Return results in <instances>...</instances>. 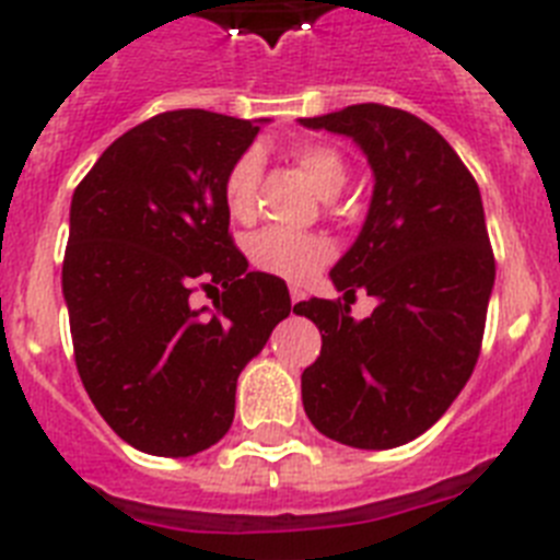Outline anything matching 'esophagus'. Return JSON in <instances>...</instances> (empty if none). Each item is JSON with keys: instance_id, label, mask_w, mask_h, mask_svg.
<instances>
[{"instance_id": "obj_1", "label": "esophagus", "mask_w": 560, "mask_h": 560, "mask_svg": "<svg viewBox=\"0 0 560 560\" xmlns=\"http://www.w3.org/2000/svg\"><path fill=\"white\" fill-rule=\"evenodd\" d=\"M303 300H305V291L303 289H300V285H291V303H303Z\"/></svg>"}]
</instances>
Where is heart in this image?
<instances>
[{
	"label": "heart",
	"mask_w": 560,
	"mask_h": 560,
	"mask_svg": "<svg viewBox=\"0 0 560 560\" xmlns=\"http://www.w3.org/2000/svg\"><path fill=\"white\" fill-rule=\"evenodd\" d=\"M294 160L303 167L314 190L325 199H334L348 182V165L336 148L305 142V145L294 148ZM260 173H264V156L257 148L241 153L226 171L224 205L232 219L246 221L255 212ZM246 255H249L252 266L266 275L283 277V280H308L334 257V246L323 235L266 226L246 241Z\"/></svg>",
	"instance_id": "heart-1"
}]
</instances>
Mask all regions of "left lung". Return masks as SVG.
Returning <instances> with one entry per match:
<instances>
[{"mask_svg":"<svg viewBox=\"0 0 560 560\" xmlns=\"http://www.w3.org/2000/svg\"><path fill=\"white\" fill-rule=\"evenodd\" d=\"M300 126L350 137L375 182L359 237L330 269L345 305H294L323 334L303 373L305 415L345 446H404L443 418L477 364L497 277L482 196L454 148L409 112L359 103ZM359 288L376 300L364 320L349 316Z\"/></svg>","mask_w":560,"mask_h":560,"instance_id":"left-lung-1","label":"left lung"}]
</instances>
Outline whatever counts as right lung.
I'll list each match as a JSON object with an SVG mask.
<instances>
[{"instance_id":"obj_1","label":"right lung","mask_w":560,"mask_h":560,"mask_svg":"<svg viewBox=\"0 0 560 560\" xmlns=\"http://www.w3.org/2000/svg\"><path fill=\"white\" fill-rule=\"evenodd\" d=\"M266 120L156 114L103 151L69 207L61 289L83 387L128 446L192 457L235 418L241 370L291 311L230 235L224 176ZM215 293L196 310L191 291Z\"/></svg>"}]
</instances>
